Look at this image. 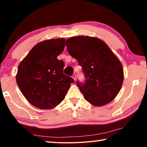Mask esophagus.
<instances>
[{
    "label": "esophagus",
    "instance_id": "esophagus-1",
    "mask_svg": "<svg viewBox=\"0 0 147 147\" xmlns=\"http://www.w3.org/2000/svg\"><path fill=\"white\" fill-rule=\"evenodd\" d=\"M72 77H73V78L74 79V80L76 81V74H73V75L72 76Z\"/></svg>",
    "mask_w": 147,
    "mask_h": 147
}]
</instances>
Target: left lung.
Here are the masks:
<instances>
[{"instance_id":"left-lung-1","label":"left lung","mask_w":147,"mask_h":147,"mask_svg":"<svg viewBox=\"0 0 147 147\" xmlns=\"http://www.w3.org/2000/svg\"><path fill=\"white\" fill-rule=\"evenodd\" d=\"M69 54L78 61L85 75V82L77 86L84 98L95 106L112 101L123 82L121 61L103 41L89 36H75L66 41Z\"/></svg>"}]
</instances>
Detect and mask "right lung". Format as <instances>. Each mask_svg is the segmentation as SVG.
Masks as SVG:
<instances>
[{"label": "right lung", "mask_w": 147, "mask_h": 147, "mask_svg": "<svg viewBox=\"0 0 147 147\" xmlns=\"http://www.w3.org/2000/svg\"><path fill=\"white\" fill-rule=\"evenodd\" d=\"M63 38L48 39L35 45L19 63L16 81L24 97L39 109H53L63 100L74 80L63 74L64 63L58 56Z\"/></svg>", "instance_id": "right-lung-1"}]
</instances>
